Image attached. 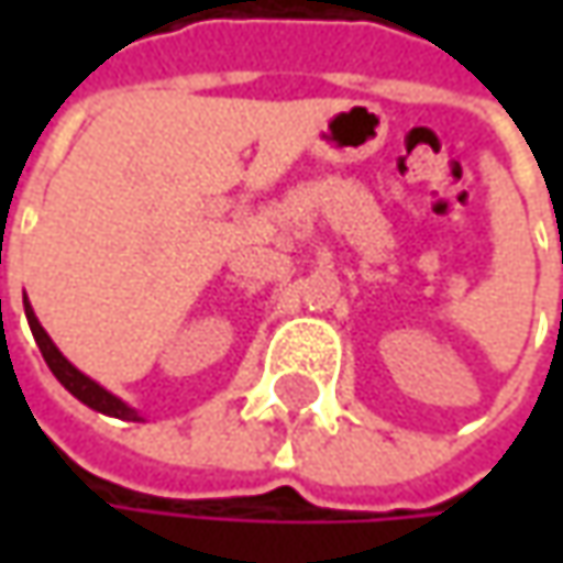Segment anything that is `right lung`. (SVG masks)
I'll use <instances>...</instances> for the list:
<instances>
[{
    "mask_svg": "<svg viewBox=\"0 0 563 563\" xmlns=\"http://www.w3.org/2000/svg\"><path fill=\"white\" fill-rule=\"evenodd\" d=\"M24 313H27V322H31V332L36 338V347H40V354L46 360V366L53 369V376L75 395L80 404H87V407H93L99 413H109V417H119V420H134L141 422L137 417V410L134 407H128L124 400L115 398L112 391H106L102 385H97L90 376H84L77 366H71L68 360L62 357V351L53 344V338L46 335V329L40 325V319L33 313V307L27 303V297H24Z\"/></svg>",
    "mask_w": 563,
    "mask_h": 563,
    "instance_id": "obj_1",
    "label": "right lung"
}]
</instances>
